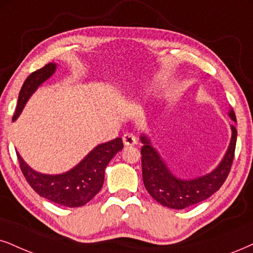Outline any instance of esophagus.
Here are the masks:
<instances>
[{
    "instance_id": "34e87169",
    "label": "esophagus",
    "mask_w": 253,
    "mask_h": 253,
    "mask_svg": "<svg viewBox=\"0 0 253 253\" xmlns=\"http://www.w3.org/2000/svg\"><path fill=\"white\" fill-rule=\"evenodd\" d=\"M123 143L124 145H136L137 144V138L135 135H132V133L130 132H126L123 135Z\"/></svg>"
}]
</instances>
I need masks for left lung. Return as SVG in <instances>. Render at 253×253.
Returning a JSON list of instances; mask_svg holds the SVG:
<instances>
[{
  "label": "left lung",
  "mask_w": 253,
  "mask_h": 253,
  "mask_svg": "<svg viewBox=\"0 0 253 253\" xmlns=\"http://www.w3.org/2000/svg\"><path fill=\"white\" fill-rule=\"evenodd\" d=\"M229 117L237 123L235 111L229 109ZM231 141L227 150L214 169L197 178L183 179L171 172L163 158L152 145L148 135L142 133V173L146 191L160 204L170 209L182 210L191 205L198 204L213 195L225 182L231 169L235 156L237 130L231 126Z\"/></svg>",
  "instance_id": "8db88e82"
}]
</instances>
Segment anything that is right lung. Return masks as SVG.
I'll list each match as a JSON object with an SVG mask.
<instances>
[{"label": "right lung", "mask_w": 253, "mask_h": 253, "mask_svg": "<svg viewBox=\"0 0 253 253\" xmlns=\"http://www.w3.org/2000/svg\"><path fill=\"white\" fill-rule=\"evenodd\" d=\"M57 64L49 63L34 71L22 85L18 95L17 108L12 121H16L27 104L28 99L39 89L41 84L55 74ZM123 149L121 137L96 145L79 164L63 173L48 174L31 169L21 155L18 162L27 182L41 197L68 208H79L91 201L102 189L104 183L105 168L114 156Z\"/></svg>", "instance_id": "right-lung-1"}]
</instances>
